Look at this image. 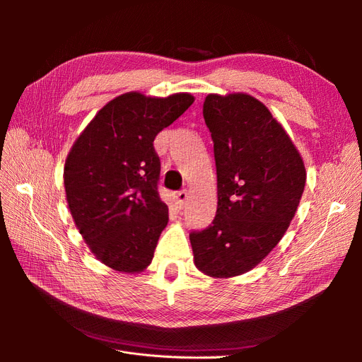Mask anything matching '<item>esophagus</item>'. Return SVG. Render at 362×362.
I'll use <instances>...</instances> for the list:
<instances>
[{"mask_svg":"<svg viewBox=\"0 0 362 362\" xmlns=\"http://www.w3.org/2000/svg\"><path fill=\"white\" fill-rule=\"evenodd\" d=\"M187 198H189V193L185 190H182L177 194V204L180 205V208H182L185 205V202H187Z\"/></svg>","mask_w":362,"mask_h":362,"instance_id":"1","label":"esophagus"}]
</instances>
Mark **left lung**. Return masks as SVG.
Instances as JSON below:
<instances>
[{"instance_id": "8db88e82", "label": "left lung", "mask_w": 362, "mask_h": 362, "mask_svg": "<svg viewBox=\"0 0 362 362\" xmlns=\"http://www.w3.org/2000/svg\"><path fill=\"white\" fill-rule=\"evenodd\" d=\"M204 119L214 144L217 211L190 243L196 269L226 279L257 267L281 242L306 170L287 131L252 95H206Z\"/></svg>"}]
</instances>
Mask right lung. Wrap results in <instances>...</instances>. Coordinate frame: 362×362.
<instances>
[{"label":"right lung","mask_w":362,"mask_h":362,"mask_svg":"<svg viewBox=\"0 0 362 362\" xmlns=\"http://www.w3.org/2000/svg\"><path fill=\"white\" fill-rule=\"evenodd\" d=\"M127 92L108 101L76 137L64 161L71 216L86 245L119 273H141L154 258L169 208L157 192L154 139L193 104Z\"/></svg>","instance_id":"obj_1"}]
</instances>
